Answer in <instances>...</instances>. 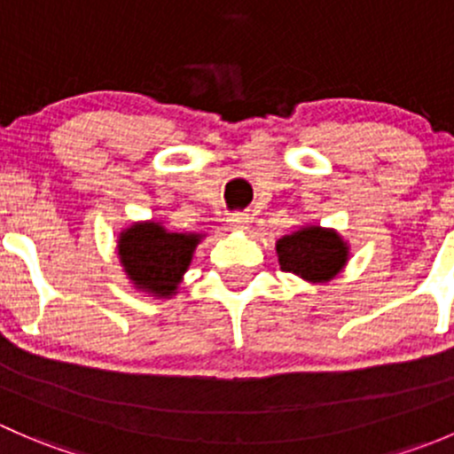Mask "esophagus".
Returning <instances> with one entry per match:
<instances>
[{"label":"esophagus","instance_id":"esophagus-1","mask_svg":"<svg viewBox=\"0 0 454 454\" xmlns=\"http://www.w3.org/2000/svg\"><path fill=\"white\" fill-rule=\"evenodd\" d=\"M228 226H231L232 231H248L250 217L246 213H235L231 215V219H228Z\"/></svg>","mask_w":454,"mask_h":454}]
</instances>
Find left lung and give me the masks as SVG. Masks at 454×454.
Returning a JSON list of instances; mask_svg holds the SVG:
<instances>
[{
	"instance_id": "obj_1",
	"label": "left lung",
	"mask_w": 454,
	"mask_h": 454,
	"mask_svg": "<svg viewBox=\"0 0 454 454\" xmlns=\"http://www.w3.org/2000/svg\"><path fill=\"white\" fill-rule=\"evenodd\" d=\"M278 265L303 281L323 286L336 278L349 261V244L333 228L309 223L277 241Z\"/></svg>"
}]
</instances>
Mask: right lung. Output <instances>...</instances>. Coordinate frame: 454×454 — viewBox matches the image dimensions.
Here are the masks:
<instances>
[{"label":"right lung","mask_w":454,"mask_h":454,"mask_svg":"<svg viewBox=\"0 0 454 454\" xmlns=\"http://www.w3.org/2000/svg\"><path fill=\"white\" fill-rule=\"evenodd\" d=\"M204 237L201 232H171L155 219L134 222L118 235L116 253L136 290L155 299H173Z\"/></svg>","instance_id":"add662e5"}]
</instances>
